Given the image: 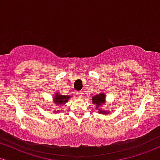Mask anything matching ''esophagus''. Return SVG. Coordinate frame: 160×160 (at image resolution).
<instances>
[{
    "mask_svg": "<svg viewBox=\"0 0 160 160\" xmlns=\"http://www.w3.org/2000/svg\"><path fill=\"white\" fill-rule=\"evenodd\" d=\"M77 96L78 98H81L82 96H83V92H81V91H78V92H77Z\"/></svg>",
    "mask_w": 160,
    "mask_h": 160,
    "instance_id": "1",
    "label": "esophagus"
}]
</instances>
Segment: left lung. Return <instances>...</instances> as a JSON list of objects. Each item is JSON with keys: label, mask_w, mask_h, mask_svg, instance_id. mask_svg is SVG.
I'll list each match as a JSON object with an SVG mask.
<instances>
[{"label": "left lung", "mask_w": 160, "mask_h": 160, "mask_svg": "<svg viewBox=\"0 0 160 160\" xmlns=\"http://www.w3.org/2000/svg\"><path fill=\"white\" fill-rule=\"evenodd\" d=\"M105 97H106V96H105L104 94L96 95V96H94L93 97H92V103L96 105V108H99L100 106H101V105L104 104L105 99H106V98ZM99 113L106 114V113H108V112H106V111H102V109H100Z\"/></svg>", "instance_id": "obj_1"}]
</instances>
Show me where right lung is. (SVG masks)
Listing matches in <instances>:
<instances>
[{
	"mask_svg": "<svg viewBox=\"0 0 160 160\" xmlns=\"http://www.w3.org/2000/svg\"><path fill=\"white\" fill-rule=\"evenodd\" d=\"M55 98H54V102L56 103L57 105L60 106V105L64 104L68 102V100L69 99L70 96H64V95H59V94H56Z\"/></svg>",
	"mask_w": 160,
	"mask_h": 160,
	"instance_id": "right-lung-1",
	"label": "right lung"
}]
</instances>
